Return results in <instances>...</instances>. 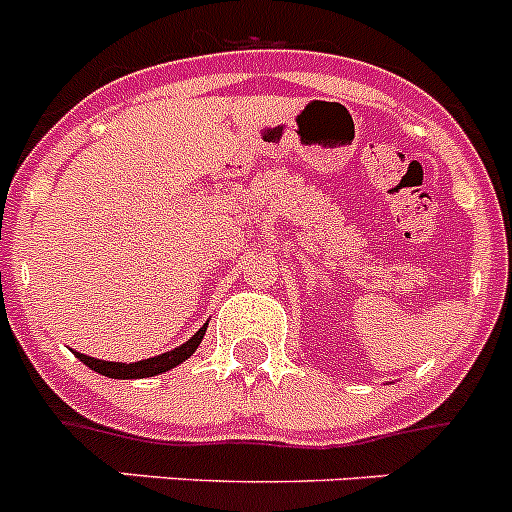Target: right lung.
<instances>
[{
	"label": "right lung",
	"mask_w": 512,
	"mask_h": 512,
	"mask_svg": "<svg viewBox=\"0 0 512 512\" xmlns=\"http://www.w3.org/2000/svg\"><path fill=\"white\" fill-rule=\"evenodd\" d=\"M205 330H207V325H202V328L197 330V333H194V336L189 338L187 343H182V346L174 348V351H166V354L153 356V359L135 361V364H120V361H99V359H92V356L79 354V351H74V354L79 356V361H84L89 369H94L97 374H104V377H110V379H143V377H153V374L169 372V369H174L176 364H182L184 359H189V356L197 351V346H200L202 336H205Z\"/></svg>",
	"instance_id": "add662e5"
}]
</instances>
